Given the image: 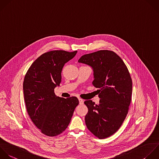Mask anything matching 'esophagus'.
I'll list each match as a JSON object with an SVG mask.
<instances>
[{
	"mask_svg": "<svg viewBox=\"0 0 159 159\" xmlns=\"http://www.w3.org/2000/svg\"><path fill=\"white\" fill-rule=\"evenodd\" d=\"M78 99H79V102H80V104H83L84 103V100L83 99H82L81 98H79Z\"/></svg>",
	"mask_w": 159,
	"mask_h": 159,
	"instance_id": "obj_1",
	"label": "esophagus"
}]
</instances>
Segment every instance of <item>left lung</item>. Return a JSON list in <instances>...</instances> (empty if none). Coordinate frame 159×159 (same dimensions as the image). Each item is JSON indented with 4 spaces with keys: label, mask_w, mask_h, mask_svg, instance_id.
<instances>
[{
    "label": "left lung",
    "mask_w": 159,
    "mask_h": 159,
    "mask_svg": "<svg viewBox=\"0 0 159 159\" xmlns=\"http://www.w3.org/2000/svg\"><path fill=\"white\" fill-rule=\"evenodd\" d=\"M78 62L92 67L93 84L99 89L98 104L91 100L84 101L88 108L86 125L98 138H107L117 131L128 113L132 91L130 73L122 60L110 50L84 55Z\"/></svg>",
    "instance_id": "obj_1"
}]
</instances>
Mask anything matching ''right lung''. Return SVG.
Wrapping results in <instances>:
<instances>
[{
    "mask_svg": "<svg viewBox=\"0 0 159 159\" xmlns=\"http://www.w3.org/2000/svg\"><path fill=\"white\" fill-rule=\"evenodd\" d=\"M77 51L53 50L42 54L30 66L24 81L23 89L27 112L43 134L54 137L68 126L79 101L57 96L54 89L61 81V71Z\"/></svg>",
    "mask_w": 159,
    "mask_h": 159,
    "instance_id": "add662e5",
    "label": "right lung"
}]
</instances>
